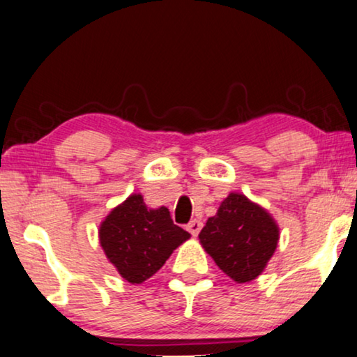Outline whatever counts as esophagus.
<instances>
[{
	"label": "esophagus",
	"mask_w": 357,
	"mask_h": 357,
	"mask_svg": "<svg viewBox=\"0 0 357 357\" xmlns=\"http://www.w3.org/2000/svg\"><path fill=\"white\" fill-rule=\"evenodd\" d=\"M200 229H202V222H200V220H192V222L188 225V231L194 236V238L200 233Z\"/></svg>",
	"instance_id": "34e87169"
}]
</instances>
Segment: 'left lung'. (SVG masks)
Instances as JSON below:
<instances>
[{
  "instance_id": "left-lung-1",
  "label": "left lung",
  "mask_w": 357,
  "mask_h": 357,
  "mask_svg": "<svg viewBox=\"0 0 357 357\" xmlns=\"http://www.w3.org/2000/svg\"><path fill=\"white\" fill-rule=\"evenodd\" d=\"M280 228L264 207L231 192L210 217L199 241L220 270L236 283H249L267 267L278 245Z\"/></svg>"
}]
</instances>
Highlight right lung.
Returning <instances> with one entry per match:
<instances>
[{"label": "right lung", "instance_id": "right-lung-1", "mask_svg": "<svg viewBox=\"0 0 357 357\" xmlns=\"http://www.w3.org/2000/svg\"><path fill=\"white\" fill-rule=\"evenodd\" d=\"M190 234L173 223L167 207L149 208L140 194L109 212L98 229L105 255L121 277L140 284L153 277Z\"/></svg>", "mask_w": 357, "mask_h": 357}]
</instances>
